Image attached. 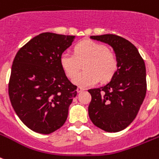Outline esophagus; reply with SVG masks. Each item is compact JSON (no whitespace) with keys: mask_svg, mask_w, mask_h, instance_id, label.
I'll list each match as a JSON object with an SVG mask.
<instances>
[{"mask_svg":"<svg viewBox=\"0 0 159 159\" xmlns=\"http://www.w3.org/2000/svg\"><path fill=\"white\" fill-rule=\"evenodd\" d=\"M84 88H83V87H77V92H78V93H79V92H82V91H84Z\"/></svg>","mask_w":159,"mask_h":159,"instance_id":"1","label":"esophagus"}]
</instances>
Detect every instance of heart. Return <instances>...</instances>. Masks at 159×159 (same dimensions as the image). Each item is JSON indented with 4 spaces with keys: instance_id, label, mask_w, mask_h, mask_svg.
<instances>
[{
    "instance_id": "heart-1",
    "label": "heart",
    "mask_w": 159,
    "mask_h": 159,
    "mask_svg": "<svg viewBox=\"0 0 159 159\" xmlns=\"http://www.w3.org/2000/svg\"><path fill=\"white\" fill-rule=\"evenodd\" d=\"M84 61L85 70L76 74ZM60 65L72 82L81 87H91L100 81L106 82L113 76L117 60L112 52L103 43L93 40H83L75 46L74 54L64 52L60 56Z\"/></svg>"
}]
</instances>
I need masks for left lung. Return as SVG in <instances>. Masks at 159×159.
I'll use <instances>...</instances> for the list:
<instances>
[{
    "label": "left lung",
    "mask_w": 159,
    "mask_h": 159,
    "mask_svg": "<svg viewBox=\"0 0 159 159\" xmlns=\"http://www.w3.org/2000/svg\"><path fill=\"white\" fill-rule=\"evenodd\" d=\"M112 47L117 69L111 82L88 90V114L92 123L106 132L123 130L135 119L147 91L144 61L133 43L115 34L91 36Z\"/></svg>",
    "instance_id": "8db88e82"
}]
</instances>
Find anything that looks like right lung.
<instances>
[{
  "label": "right lung",
  "mask_w": 159,
  "mask_h": 159,
  "mask_svg": "<svg viewBox=\"0 0 159 159\" xmlns=\"http://www.w3.org/2000/svg\"><path fill=\"white\" fill-rule=\"evenodd\" d=\"M75 36L42 33L16 53L11 67L9 97L20 120L31 130L48 134L61 128L77 96L60 65V56Z\"/></svg>",
  "instance_id": "right-lung-1"
}]
</instances>
